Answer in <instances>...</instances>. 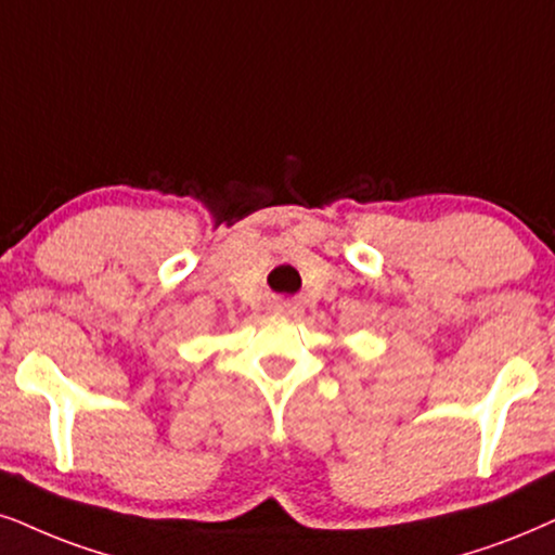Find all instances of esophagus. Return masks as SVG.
I'll list each match as a JSON object with an SVG mask.
<instances>
[{
	"label": "esophagus",
	"mask_w": 555,
	"mask_h": 555,
	"mask_svg": "<svg viewBox=\"0 0 555 555\" xmlns=\"http://www.w3.org/2000/svg\"><path fill=\"white\" fill-rule=\"evenodd\" d=\"M273 312L282 314V318H299L301 307L297 305V301L284 299V301H276V307H273Z\"/></svg>",
	"instance_id": "obj_1"
}]
</instances>
